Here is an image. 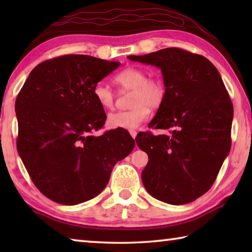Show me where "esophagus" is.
<instances>
[{
  "instance_id": "34e87169",
  "label": "esophagus",
  "mask_w": 252,
  "mask_h": 252,
  "mask_svg": "<svg viewBox=\"0 0 252 252\" xmlns=\"http://www.w3.org/2000/svg\"><path fill=\"white\" fill-rule=\"evenodd\" d=\"M130 134H131L132 138L135 139V136H136V131H134V130H130Z\"/></svg>"
}]
</instances>
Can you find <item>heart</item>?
<instances>
[{
  "mask_svg": "<svg viewBox=\"0 0 252 252\" xmlns=\"http://www.w3.org/2000/svg\"><path fill=\"white\" fill-rule=\"evenodd\" d=\"M114 81L123 91L130 92L131 109L109 114L108 126L114 129H135L147 120L151 110H159L167 97V88L160 78H148L140 67H126L118 73ZM93 95L102 109L112 110L117 96L103 82L95 84Z\"/></svg>",
  "mask_w": 252,
  "mask_h": 252,
  "instance_id": "heart-1",
  "label": "heart"
}]
</instances>
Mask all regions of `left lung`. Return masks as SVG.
Here are the masks:
<instances>
[{
  "instance_id": "obj_1",
  "label": "left lung",
  "mask_w": 252,
  "mask_h": 252,
  "mask_svg": "<svg viewBox=\"0 0 252 252\" xmlns=\"http://www.w3.org/2000/svg\"><path fill=\"white\" fill-rule=\"evenodd\" d=\"M127 58L161 69L167 88L149 125L163 132L135 138L149 157L143 186L165 203L192 202L212 187L231 148L233 105L223 81L207 58L179 48Z\"/></svg>"
}]
</instances>
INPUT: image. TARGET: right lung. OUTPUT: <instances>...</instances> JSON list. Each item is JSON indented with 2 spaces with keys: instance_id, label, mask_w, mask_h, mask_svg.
Returning <instances> with one entry per match:
<instances>
[{
  "instance_id": "right-lung-1",
  "label": "right lung",
  "mask_w": 252,
  "mask_h": 252,
  "mask_svg": "<svg viewBox=\"0 0 252 252\" xmlns=\"http://www.w3.org/2000/svg\"><path fill=\"white\" fill-rule=\"evenodd\" d=\"M119 65L83 54L46 60L16 97L18 152L34 186L54 202L74 206L94 198L117 162L133 150L125 129L94 134L106 114L93 89Z\"/></svg>"
}]
</instances>
